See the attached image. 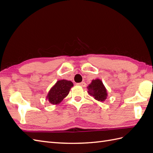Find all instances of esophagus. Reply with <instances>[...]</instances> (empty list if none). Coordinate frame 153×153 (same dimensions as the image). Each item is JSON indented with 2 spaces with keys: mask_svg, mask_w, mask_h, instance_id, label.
Wrapping results in <instances>:
<instances>
[{
  "mask_svg": "<svg viewBox=\"0 0 153 153\" xmlns=\"http://www.w3.org/2000/svg\"><path fill=\"white\" fill-rule=\"evenodd\" d=\"M77 85H80V86H82V87H85L86 84H85V82H81V83H77Z\"/></svg>",
  "mask_w": 153,
  "mask_h": 153,
  "instance_id": "esophagus-1",
  "label": "esophagus"
}]
</instances>
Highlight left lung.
<instances>
[{
  "instance_id": "1",
  "label": "left lung",
  "mask_w": 153,
  "mask_h": 153,
  "mask_svg": "<svg viewBox=\"0 0 153 153\" xmlns=\"http://www.w3.org/2000/svg\"><path fill=\"white\" fill-rule=\"evenodd\" d=\"M88 93L94 99L100 102H103L108 97L107 90L100 79H93L91 83L87 86Z\"/></svg>"
}]
</instances>
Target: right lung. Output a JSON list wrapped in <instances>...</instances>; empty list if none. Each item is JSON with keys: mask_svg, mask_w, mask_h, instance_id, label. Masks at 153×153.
<instances>
[{"mask_svg": "<svg viewBox=\"0 0 153 153\" xmlns=\"http://www.w3.org/2000/svg\"><path fill=\"white\" fill-rule=\"evenodd\" d=\"M73 86L74 84L71 81L66 79L58 80L48 91L47 99L51 104L54 105H58L62 101L65 97H67L70 89Z\"/></svg>", "mask_w": 153, "mask_h": 153, "instance_id": "1", "label": "right lung"}]
</instances>
